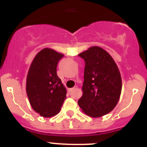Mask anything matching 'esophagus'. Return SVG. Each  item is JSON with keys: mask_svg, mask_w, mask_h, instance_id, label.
Instances as JSON below:
<instances>
[{"mask_svg": "<svg viewBox=\"0 0 147 147\" xmlns=\"http://www.w3.org/2000/svg\"><path fill=\"white\" fill-rule=\"evenodd\" d=\"M76 88H77V86H75L74 88H70V89H68V91H69V92L72 91V90H74V89H76Z\"/></svg>", "mask_w": 147, "mask_h": 147, "instance_id": "esophagus-1", "label": "esophagus"}]
</instances>
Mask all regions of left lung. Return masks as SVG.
<instances>
[{"mask_svg": "<svg viewBox=\"0 0 147 147\" xmlns=\"http://www.w3.org/2000/svg\"><path fill=\"white\" fill-rule=\"evenodd\" d=\"M85 62L83 94L78 101L82 111L93 118L111 112L121 93L120 71L108 52L93 46L79 54Z\"/></svg>", "mask_w": 147, "mask_h": 147, "instance_id": "left-lung-1", "label": "left lung"}]
</instances>
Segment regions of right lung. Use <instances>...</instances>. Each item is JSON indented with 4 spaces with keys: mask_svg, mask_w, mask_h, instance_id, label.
Listing matches in <instances>:
<instances>
[{
    "mask_svg": "<svg viewBox=\"0 0 147 147\" xmlns=\"http://www.w3.org/2000/svg\"><path fill=\"white\" fill-rule=\"evenodd\" d=\"M63 54L45 48L32 61L26 78L30 105L41 116L49 118L59 113L66 98V88L57 74V66Z\"/></svg>",
    "mask_w": 147,
    "mask_h": 147,
    "instance_id": "add662e5",
    "label": "right lung"
}]
</instances>
